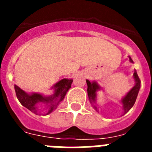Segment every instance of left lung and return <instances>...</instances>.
Returning <instances> with one entry per match:
<instances>
[{"label":"left lung","instance_id":"8db88e82","mask_svg":"<svg viewBox=\"0 0 152 152\" xmlns=\"http://www.w3.org/2000/svg\"><path fill=\"white\" fill-rule=\"evenodd\" d=\"M129 58L130 62L134 63L130 56H129ZM133 79L134 81H135V85L120 100V103H121L122 107H123V115L126 114V113H128L130 110V109L133 107L141 88V81L139 80V77L138 75H137V72L135 70H134ZM86 82H87V84H88V95L90 103H91L93 108L94 109L96 112L99 113V104H98L97 101H96V100H97L96 99V95H97L96 93H97V91L101 90V88H100V86L98 84V83L96 82V80L90 81L89 80L87 79Z\"/></svg>","mask_w":152,"mask_h":152}]
</instances>
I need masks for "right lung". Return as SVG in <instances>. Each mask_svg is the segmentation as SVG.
<instances>
[{"label": "right lung", "instance_id": "add662e5", "mask_svg": "<svg viewBox=\"0 0 152 152\" xmlns=\"http://www.w3.org/2000/svg\"><path fill=\"white\" fill-rule=\"evenodd\" d=\"M72 82L73 79H61L52 86L53 94L49 96L39 93H27L16 84L14 89L17 99L23 107L36 115H49L63 101ZM40 103L44 106L42 108H39Z\"/></svg>", "mask_w": 152, "mask_h": 152}]
</instances>
